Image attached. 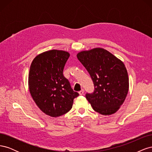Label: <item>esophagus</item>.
<instances>
[{"label": "esophagus", "instance_id": "esophagus-1", "mask_svg": "<svg viewBox=\"0 0 152 152\" xmlns=\"http://www.w3.org/2000/svg\"><path fill=\"white\" fill-rule=\"evenodd\" d=\"M79 93L80 95H83L84 93V91L83 89H82V90H81L79 92Z\"/></svg>", "mask_w": 152, "mask_h": 152}]
</instances>
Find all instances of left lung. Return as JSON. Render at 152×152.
Segmentation results:
<instances>
[{
	"mask_svg": "<svg viewBox=\"0 0 152 152\" xmlns=\"http://www.w3.org/2000/svg\"><path fill=\"white\" fill-rule=\"evenodd\" d=\"M77 56L94 82V93L86 95L93 110L103 115L117 112L126 99L129 87L124 63L100 48L82 50Z\"/></svg>",
	"mask_w": 152,
	"mask_h": 152,
	"instance_id": "8db88e82",
	"label": "left lung"
}]
</instances>
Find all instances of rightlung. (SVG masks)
<instances>
[{"instance_id":"1","label":"right lung","mask_w":152,"mask_h":152,"mask_svg":"<svg viewBox=\"0 0 152 152\" xmlns=\"http://www.w3.org/2000/svg\"><path fill=\"white\" fill-rule=\"evenodd\" d=\"M69 56L65 50H50L38 54L30 65V94L41 111L50 117H60L70 111L79 96L63 73Z\"/></svg>"}]
</instances>
